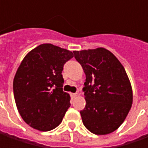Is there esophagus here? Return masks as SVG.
Here are the masks:
<instances>
[{
    "instance_id": "obj_1",
    "label": "esophagus",
    "mask_w": 148,
    "mask_h": 148,
    "mask_svg": "<svg viewBox=\"0 0 148 148\" xmlns=\"http://www.w3.org/2000/svg\"><path fill=\"white\" fill-rule=\"evenodd\" d=\"M77 95H78V93H71V98H75V97H77Z\"/></svg>"
}]
</instances>
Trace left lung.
Masks as SVG:
<instances>
[{"mask_svg":"<svg viewBox=\"0 0 148 148\" xmlns=\"http://www.w3.org/2000/svg\"><path fill=\"white\" fill-rule=\"evenodd\" d=\"M86 74V107L81 110L83 124L92 134L115 131L130 110L133 90L124 67L104 48L74 51Z\"/></svg>","mask_w":148,"mask_h":148,"instance_id":"1","label":"left lung"}]
</instances>
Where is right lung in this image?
Returning a JSON list of instances; mask_svg holds the SVG:
<instances>
[{
    "mask_svg": "<svg viewBox=\"0 0 148 148\" xmlns=\"http://www.w3.org/2000/svg\"><path fill=\"white\" fill-rule=\"evenodd\" d=\"M72 52L43 43L31 50L15 73L13 90L20 116L30 127L50 131L62 121L70 95L62 90L63 66Z\"/></svg>",
    "mask_w": 148,
    "mask_h": 148,
    "instance_id": "1",
    "label": "right lung"
}]
</instances>
